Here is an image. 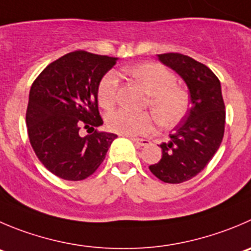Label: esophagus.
<instances>
[{
    "label": "esophagus",
    "instance_id": "34e87169",
    "mask_svg": "<svg viewBox=\"0 0 251 251\" xmlns=\"http://www.w3.org/2000/svg\"><path fill=\"white\" fill-rule=\"evenodd\" d=\"M130 140L134 142L135 144L140 145V147H144V145H148L150 143L148 139H138V138H130Z\"/></svg>",
    "mask_w": 251,
    "mask_h": 251
}]
</instances>
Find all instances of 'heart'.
<instances>
[{"instance_id":"b5f03b06","label":"heart","mask_w":251,"mask_h":251,"mask_svg":"<svg viewBox=\"0 0 251 251\" xmlns=\"http://www.w3.org/2000/svg\"><path fill=\"white\" fill-rule=\"evenodd\" d=\"M126 73L149 95L148 104L163 127H173L187 114L190 96L185 88L176 85V76L165 66L145 63L126 69ZM118 82V76L114 71H109L101 78L97 87L100 106L111 108L116 103ZM106 124L108 129L121 135L139 137L151 132L154 117L147 112L130 113L124 109H117L107 113Z\"/></svg>"}]
</instances>
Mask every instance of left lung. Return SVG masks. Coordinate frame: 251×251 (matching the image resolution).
Wrapping results in <instances>:
<instances>
[{"instance_id":"obj_1","label":"left lung","mask_w":251,"mask_h":251,"mask_svg":"<svg viewBox=\"0 0 251 251\" xmlns=\"http://www.w3.org/2000/svg\"><path fill=\"white\" fill-rule=\"evenodd\" d=\"M175 71L190 91L191 107L180 124L161 143V159L149 169L159 180L181 183L201 173L218 150L224 135L226 111L221 82L211 69L178 52L157 55Z\"/></svg>"}]
</instances>
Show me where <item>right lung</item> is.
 <instances>
[{"mask_svg":"<svg viewBox=\"0 0 251 251\" xmlns=\"http://www.w3.org/2000/svg\"><path fill=\"white\" fill-rule=\"evenodd\" d=\"M118 58L77 50L49 64L30 87L27 121L30 145L51 174L85 180L106 157L116 134L97 132V87ZM90 134L83 137L80 130Z\"/></svg>","mask_w":251,"mask_h":251,"instance_id":"obj_1","label":"right lung"}]
</instances>
